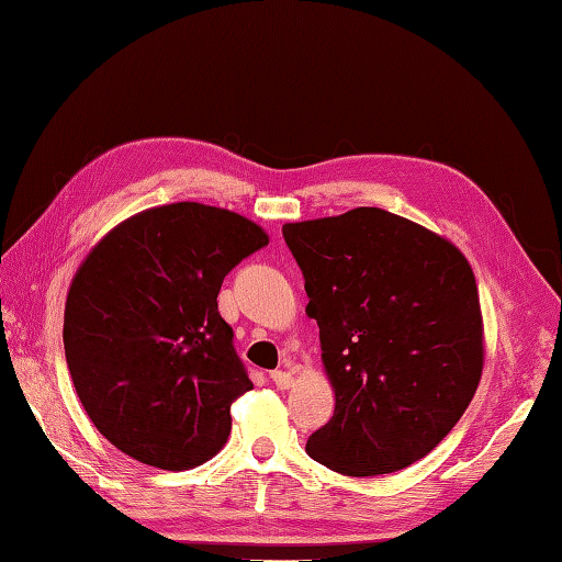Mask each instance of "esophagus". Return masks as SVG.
<instances>
[{
  "instance_id": "1",
  "label": "esophagus",
  "mask_w": 562,
  "mask_h": 562,
  "mask_svg": "<svg viewBox=\"0 0 562 562\" xmlns=\"http://www.w3.org/2000/svg\"><path fill=\"white\" fill-rule=\"evenodd\" d=\"M270 379L274 381V385L282 387V391H284V387H292V385H294V375L288 373V371H280V369L272 371Z\"/></svg>"
}]
</instances>
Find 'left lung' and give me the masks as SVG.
<instances>
[{
  "label": "left lung",
  "instance_id": "8db88e82",
  "mask_svg": "<svg viewBox=\"0 0 562 562\" xmlns=\"http://www.w3.org/2000/svg\"><path fill=\"white\" fill-rule=\"evenodd\" d=\"M282 236L336 401L307 454L346 476L411 467L445 440L482 381L472 265L440 233L373 206L284 223Z\"/></svg>",
  "mask_w": 562,
  "mask_h": 562
}]
</instances>
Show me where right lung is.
I'll list each match as a JSON object with an SVG mask.
<instances>
[{
	"label": "right lung",
	"mask_w": 562,
	"mask_h": 562,
	"mask_svg": "<svg viewBox=\"0 0 562 562\" xmlns=\"http://www.w3.org/2000/svg\"><path fill=\"white\" fill-rule=\"evenodd\" d=\"M270 236L196 201L139 211L108 231L66 294L64 346L98 432L142 464L183 472L218 454L248 393L223 278Z\"/></svg>",
	"instance_id": "obj_1"
}]
</instances>
